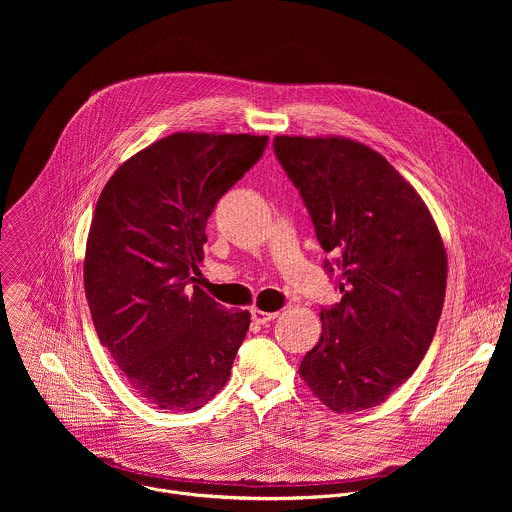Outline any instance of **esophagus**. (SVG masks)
Segmentation results:
<instances>
[{"instance_id": "obj_1", "label": "esophagus", "mask_w": 512, "mask_h": 512, "mask_svg": "<svg viewBox=\"0 0 512 512\" xmlns=\"http://www.w3.org/2000/svg\"><path fill=\"white\" fill-rule=\"evenodd\" d=\"M276 317H278V313H268V311H262V309H256V307L252 309V319L260 325H266V323L274 321Z\"/></svg>"}]
</instances>
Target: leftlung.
Wrapping results in <instances>:
<instances>
[{
  "mask_svg": "<svg viewBox=\"0 0 512 512\" xmlns=\"http://www.w3.org/2000/svg\"><path fill=\"white\" fill-rule=\"evenodd\" d=\"M274 151L321 248L337 258L343 293L321 309V337L299 376L335 414L374 408L412 376L436 335L447 282L438 224L418 191L361 142L276 136Z\"/></svg>",
  "mask_w": 512,
  "mask_h": 512,
  "instance_id": "obj_1",
  "label": "left lung"
}]
</instances>
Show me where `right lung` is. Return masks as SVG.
Masks as SVG:
<instances>
[{
    "label": "right lung",
    "instance_id": "right-lung-1",
    "mask_svg": "<svg viewBox=\"0 0 512 512\" xmlns=\"http://www.w3.org/2000/svg\"><path fill=\"white\" fill-rule=\"evenodd\" d=\"M266 144L177 132L124 161L98 197L84 254L90 315L132 390L155 408L199 410L230 376L250 313L224 309L193 274L217 201Z\"/></svg>",
    "mask_w": 512,
    "mask_h": 512
}]
</instances>
